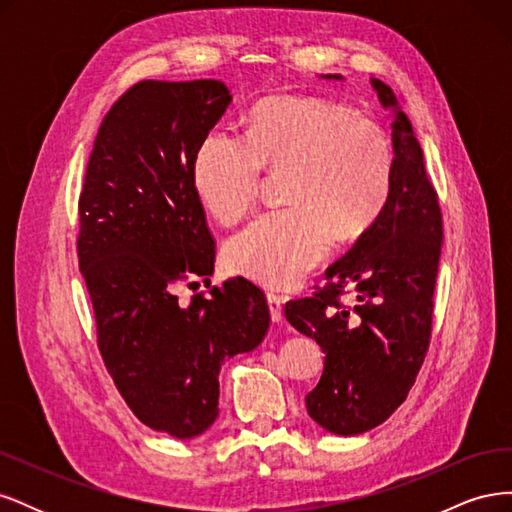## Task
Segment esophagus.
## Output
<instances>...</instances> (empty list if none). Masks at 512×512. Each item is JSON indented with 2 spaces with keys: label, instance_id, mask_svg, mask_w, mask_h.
Returning <instances> with one entry per match:
<instances>
[{
  "label": "esophagus",
  "instance_id": "esophagus-1",
  "mask_svg": "<svg viewBox=\"0 0 512 512\" xmlns=\"http://www.w3.org/2000/svg\"><path fill=\"white\" fill-rule=\"evenodd\" d=\"M284 297H280V294H273L269 292L267 294V303H269V312H271V320L273 322H282L284 318Z\"/></svg>",
  "mask_w": 512,
  "mask_h": 512
}]
</instances>
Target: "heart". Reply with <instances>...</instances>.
<instances>
[{"label": "heart", "mask_w": 512, "mask_h": 512, "mask_svg": "<svg viewBox=\"0 0 512 512\" xmlns=\"http://www.w3.org/2000/svg\"><path fill=\"white\" fill-rule=\"evenodd\" d=\"M262 170L288 175L282 213L262 215L224 245L226 267L269 288L292 286L329 252L376 226L395 181V149L380 123L318 96H271L245 121V143L209 132L192 158V185L211 218L252 211Z\"/></svg>", "instance_id": "obj_1"}]
</instances>
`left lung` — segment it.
<instances>
[{
    "label": "left lung",
    "mask_w": 512,
    "mask_h": 512,
    "mask_svg": "<svg viewBox=\"0 0 512 512\" xmlns=\"http://www.w3.org/2000/svg\"><path fill=\"white\" fill-rule=\"evenodd\" d=\"M371 87L391 117V200L376 226L324 273L327 286L284 309L292 327L324 352L322 376L305 395V408L335 436L378 427L408 397L429 346L442 252V213L412 123L391 87L378 79ZM344 289L353 292L352 308L336 301Z\"/></svg>",
    "instance_id": "8db88e82"
}]
</instances>
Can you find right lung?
I'll use <instances>...</instances> for the list:
<instances>
[{"instance_id": "add662e5", "label": "right lung", "mask_w": 512, "mask_h": 512, "mask_svg": "<svg viewBox=\"0 0 512 512\" xmlns=\"http://www.w3.org/2000/svg\"><path fill=\"white\" fill-rule=\"evenodd\" d=\"M230 102L215 79L136 83L102 121L79 203V269L106 369L138 421L179 440L215 423L222 365L252 352L271 320L243 277L177 297L213 273L192 158Z\"/></svg>"}]
</instances>
